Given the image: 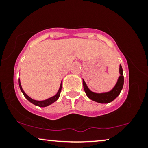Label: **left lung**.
<instances>
[{
	"label": "left lung",
	"mask_w": 148,
	"mask_h": 148,
	"mask_svg": "<svg viewBox=\"0 0 148 148\" xmlns=\"http://www.w3.org/2000/svg\"><path fill=\"white\" fill-rule=\"evenodd\" d=\"M120 76H119L118 80L117 81V84H115V87L111 91L105 93H95L90 91L89 88H88L87 85L85 83L84 80L83 79V84H84V88L86 95L88 97V98L98 103H107L111 102L120 95L123 87L124 76L123 68H122L121 65H120Z\"/></svg>",
	"instance_id": "1"
}]
</instances>
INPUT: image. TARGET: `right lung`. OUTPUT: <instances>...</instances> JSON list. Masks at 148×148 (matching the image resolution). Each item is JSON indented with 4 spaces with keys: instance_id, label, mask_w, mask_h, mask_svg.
<instances>
[{
    "instance_id": "add662e5",
    "label": "right lung",
    "mask_w": 148,
    "mask_h": 148,
    "mask_svg": "<svg viewBox=\"0 0 148 148\" xmlns=\"http://www.w3.org/2000/svg\"><path fill=\"white\" fill-rule=\"evenodd\" d=\"M18 85H19V88H20V89H21V91L22 92V93H23L25 97L26 98V99H28L30 102H31L32 103H33V104L36 105V106H40V107H46V106H49V105L51 104V103H53V102H55V101H56L58 99L59 97H60L61 89H62V82H61L60 88H59L57 94L56 95H54L53 97H51L49 98V99H47L46 100H43V101H37V100L33 99L32 98H30V97H28L26 94H25V92L23 91V89H22V87L21 86V82H20L19 79H18Z\"/></svg>"
}]
</instances>
